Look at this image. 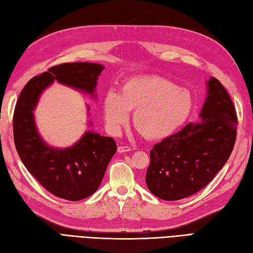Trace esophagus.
Segmentation results:
<instances>
[{
    "mask_svg": "<svg viewBox=\"0 0 253 253\" xmlns=\"http://www.w3.org/2000/svg\"><path fill=\"white\" fill-rule=\"evenodd\" d=\"M132 150L131 147L128 146H119L118 147V152L119 153H126V152H129Z\"/></svg>",
    "mask_w": 253,
    "mask_h": 253,
    "instance_id": "34e87169",
    "label": "esophagus"
}]
</instances>
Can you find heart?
I'll return each mask as SVG.
<instances>
[{"label":"heart","instance_id":"b5f03b06","mask_svg":"<svg viewBox=\"0 0 253 253\" xmlns=\"http://www.w3.org/2000/svg\"><path fill=\"white\" fill-rule=\"evenodd\" d=\"M194 100L186 88L160 76L126 80L119 91L110 90L103 108L107 128L120 132L134 112L133 126L148 139L171 136L184 126L193 112Z\"/></svg>","mask_w":253,"mask_h":253}]
</instances>
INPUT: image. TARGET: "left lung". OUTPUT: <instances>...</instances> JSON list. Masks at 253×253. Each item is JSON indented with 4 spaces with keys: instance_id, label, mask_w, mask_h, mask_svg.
Instances as JSON below:
<instances>
[{
    "instance_id": "8db88e82",
    "label": "left lung",
    "mask_w": 253,
    "mask_h": 253,
    "mask_svg": "<svg viewBox=\"0 0 253 253\" xmlns=\"http://www.w3.org/2000/svg\"><path fill=\"white\" fill-rule=\"evenodd\" d=\"M200 120L189 122L150 151L146 183L150 192L173 201L199 192L214 179L233 151L237 116L219 81L208 82Z\"/></svg>"
}]
</instances>
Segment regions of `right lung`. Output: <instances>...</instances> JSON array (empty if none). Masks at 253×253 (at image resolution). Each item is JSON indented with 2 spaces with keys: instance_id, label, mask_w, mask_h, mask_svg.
Returning a JSON list of instances; mask_svg holds the SVG:
<instances>
[{
  "instance_id": "add662e5",
  "label": "right lung",
  "mask_w": 253,
  "mask_h": 253,
  "mask_svg": "<svg viewBox=\"0 0 253 253\" xmlns=\"http://www.w3.org/2000/svg\"><path fill=\"white\" fill-rule=\"evenodd\" d=\"M103 69L102 65L92 63L51 67L27 82L17 101L12 120L17 152L30 173L47 192L61 199L79 201L91 196L100 186L117 145L112 137L86 132L70 148H51L39 136L33 112L40 93L54 80L93 95Z\"/></svg>"
}]
</instances>
